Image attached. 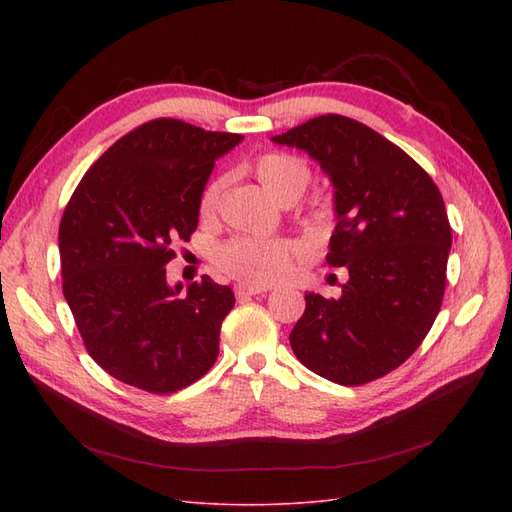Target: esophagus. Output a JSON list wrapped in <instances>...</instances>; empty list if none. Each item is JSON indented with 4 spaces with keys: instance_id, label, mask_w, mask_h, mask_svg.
<instances>
[{
    "instance_id": "obj_1",
    "label": "esophagus",
    "mask_w": 512,
    "mask_h": 512,
    "mask_svg": "<svg viewBox=\"0 0 512 512\" xmlns=\"http://www.w3.org/2000/svg\"><path fill=\"white\" fill-rule=\"evenodd\" d=\"M262 292H267L265 286H254V284H237L235 286V294H237L239 299H243V297H256V294H262Z\"/></svg>"
}]
</instances>
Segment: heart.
Listing matches in <instances>:
<instances>
[{
  "label": "heart",
  "mask_w": 512,
  "mask_h": 512,
  "mask_svg": "<svg viewBox=\"0 0 512 512\" xmlns=\"http://www.w3.org/2000/svg\"><path fill=\"white\" fill-rule=\"evenodd\" d=\"M254 175L265 192L277 203H282L284 198L290 196L299 198L307 188L309 177H312L305 160L284 151H271L256 158ZM224 188L226 177H215L205 185L198 203L200 218H213L215 211H218ZM294 256H297V250L286 241L232 239L220 247L218 265L226 273L239 277V280L252 284H271L282 280L292 269Z\"/></svg>",
  "instance_id": "1"
}]
</instances>
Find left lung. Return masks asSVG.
<instances>
[{"label":"left lung","instance_id":"1","mask_svg":"<svg viewBox=\"0 0 512 512\" xmlns=\"http://www.w3.org/2000/svg\"><path fill=\"white\" fill-rule=\"evenodd\" d=\"M271 141L305 151L329 177L337 224L327 262L348 269L342 297L305 292L292 352L337 384L382 378L421 346L440 312L453 241L442 194L408 153L342 115Z\"/></svg>","mask_w":512,"mask_h":512}]
</instances>
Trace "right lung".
<instances>
[{
    "label": "right lung",
    "mask_w": 512,
    "mask_h": 512,
    "mask_svg": "<svg viewBox=\"0 0 512 512\" xmlns=\"http://www.w3.org/2000/svg\"><path fill=\"white\" fill-rule=\"evenodd\" d=\"M241 141L153 119L108 147L74 190L59 224L64 297L89 356L113 378L164 395L218 359L235 292L203 275L181 294L164 267L198 226L215 160Z\"/></svg>",
    "instance_id": "add662e5"
}]
</instances>
